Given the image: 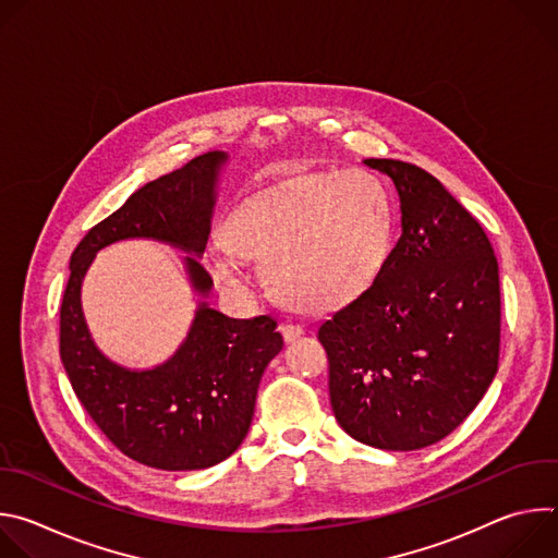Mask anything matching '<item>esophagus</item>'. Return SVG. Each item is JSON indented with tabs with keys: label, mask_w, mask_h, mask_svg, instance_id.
I'll use <instances>...</instances> for the list:
<instances>
[{
	"label": "esophagus",
	"mask_w": 558,
	"mask_h": 558,
	"mask_svg": "<svg viewBox=\"0 0 558 558\" xmlns=\"http://www.w3.org/2000/svg\"><path fill=\"white\" fill-rule=\"evenodd\" d=\"M280 333H282L284 342H293V340H298L304 333V329L300 325H282Z\"/></svg>",
	"instance_id": "34e87169"
}]
</instances>
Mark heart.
Returning <instances> with one entry per match:
<instances>
[{"label": "heart", "mask_w": 558, "mask_h": 558, "mask_svg": "<svg viewBox=\"0 0 558 558\" xmlns=\"http://www.w3.org/2000/svg\"><path fill=\"white\" fill-rule=\"evenodd\" d=\"M227 241H211L205 267L241 289V256L263 263L269 289L304 311H331L371 289L390 252L392 205L366 170L313 172L235 207Z\"/></svg>", "instance_id": "obj_1"}]
</instances>
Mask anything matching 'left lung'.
I'll return each instance as SVG.
<instances>
[{
    "instance_id": "left-lung-1",
    "label": "left lung",
    "mask_w": 558,
    "mask_h": 558,
    "mask_svg": "<svg viewBox=\"0 0 558 558\" xmlns=\"http://www.w3.org/2000/svg\"><path fill=\"white\" fill-rule=\"evenodd\" d=\"M400 196L402 235L366 293L317 338L338 424L381 450H420L482 402L499 366V265L486 231L426 170L366 158Z\"/></svg>"
}]
</instances>
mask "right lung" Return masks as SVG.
<instances>
[{
  "label": "right lung",
  "instance_id": "1",
  "mask_svg": "<svg viewBox=\"0 0 558 558\" xmlns=\"http://www.w3.org/2000/svg\"><path fill=\"white\" fill-rule=\"evenodd\" d=\"M227 151H207L185 168L136 190L95 225L70 258L61 302V362L95 424L130 459L158 470H203L227 459L252 426L256 395L282 336L269 315L238 320L209 306L214 282L201 267ZM156 240L184 257L197 311L189 336L166 362L130 369L110 361L87 329L83 278L106 246Z\"/></svg>",
  "mask_w": 558,
  "mask_h": 558
}]
</instances>
